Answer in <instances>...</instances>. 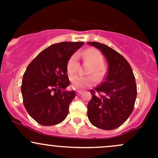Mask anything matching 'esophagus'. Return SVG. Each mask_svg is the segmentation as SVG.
<instances>
[{
	"instance_id": "1",
	"label": "esophagus",
	"mask_w": 158,
	"mask_h": 158,
	"mask_svg": "<svg viewBox=\"0 0 158 158\" xmlns=\"http://www.w3.org/2000/svg\"><path fill=\"white\" fill-rule=\"evenodd\" d=\"M76 93H77V95H81V94L82 93V91L78 90V91H76Z\"/></svg>"
}]
</instances>
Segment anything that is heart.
<instances>
[{"mask_svg": "<svg viewBox=\"0 0 158 158\" xmlns=\"http://www.w3.org/2000/svg\"><path fill=\"white\" fill-rule=\"evenodd\" d=\"M83 56L86 61L92 65L88 73L94 75L96 78H101L104 74V69L102 67L103 57L102 54L96 49L90 48L84 51ZM79 68V59L78 54L74 53L69 57L66 64V69L68 73L73 75L77 72ZM71 83L73 88L75 89H82L91 87L95 83V79L93 76H75L71 78Z\"/></svg>", "mask_w": 158, "mask_h": 158, "instance_id": "obj_1", "label": "heart"}]
</instances>
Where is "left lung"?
Masks as SVG:
<instances>
[{
	"mask_svg": "<svg viewBox=\"0 0 158 158\" xmlns=\"http://www.w3.org/2000/svg\"><path fill=\"white\" fill-rule=\"evenodd\" d=\"M87 44L99 49L109 64L104 81L90 91L89 120L97 128L113 130L120 127L133 111L137 96L135 76L128 62L117 51L98 42Z\"/></svg>",
	"mask_w": 158,
	"mask_h": 158,
	"instance_id": "left-lung-1",
	"label": "left lung"
}]
</instances>
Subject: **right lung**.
I'll list each match as a JSON object with an SVG mask.
<instances>
[{
    "mask_svg": "<svg viewBox=\"0 0 158 158\" xmlns=\"http://www.w3.org/2000/svg\"><path fill=\"white\" fill-rule=\"evenodd\" d=\"M83 42L52 44L28 65L21 85L24 107L37 123L44 126L63 122L69 113L74 91H66L69 80L66 64Z\"/></svg>",
    "mask_w": 158,
    "mask_h": 158,
    "instance_id": "1",
    "label": "right lung"
}]
</instances>
